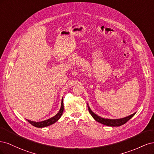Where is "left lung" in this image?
<instances>
[{
    "label": "left lung",
    "mask_w": 154,
    "mask_h": 154,
    "mask_svg": "<svg viewBox=\"0 0 154 154\" xmlns=\"http://www.w3.org/2000/svg\"><path fill=\"white\" fill-rule=\"evenodd\" d=\"M88 111H89V113L91 114V116L93 117L96 122H99L101 124L106 125V126H110V127H119L121 125H123L125 123H127L129 119H131L133 116L135 115L136 113H134L133 114L127 116V117L124 118H121V119H105L102 118L100 116L94 114L93 112L91 110L89 106L88 105Z\"/></svg>",
    "instance_id": "8db88e82"
}]
</instances>
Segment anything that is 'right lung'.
<instances>
[{
  "mask_svg": "<svg viewBox=\"0 0 154 154\" xmlns=\"http://www.w3.org/2000/svg\"><path fill=\"white\" fill-rule=\"evenodd\" d=\"M63 112V99L62 100V103H61V108H60L58 113L57 114H56L54 117L51 118L50 119H48L47 120L43 121V122H32V121L30 120H27L30 124H31L32 126H34L35 127H38V128H42V127H48V126H49L51 125H53L55 122H57V121L61 117L62 113Z\"/></svg>",
  "mask_w": 154,
  "mask_h": 154,
  "instance_id": "right-lung-1",
  "label": "right lung"
}]
</instances>
